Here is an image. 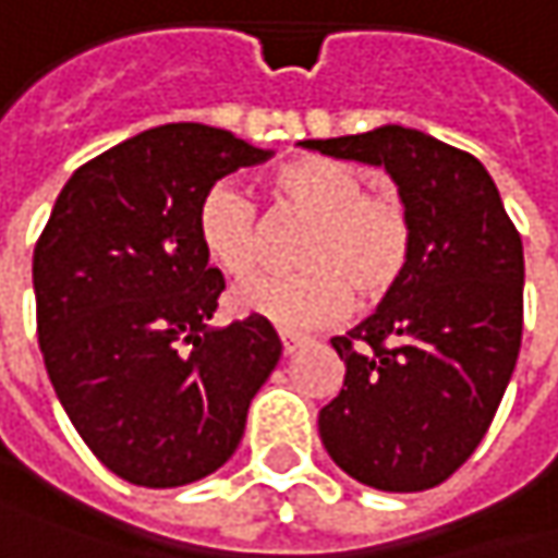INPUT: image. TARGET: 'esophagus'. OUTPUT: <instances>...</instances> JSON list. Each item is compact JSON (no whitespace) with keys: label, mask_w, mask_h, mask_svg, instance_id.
Masks as SVG:
<instances>
[{"label":"esophagus","mask_w":558,"mask_h":558,"mask_svg":"<svg viewBox=\"0 0 558 558\" xmlns=\"http://www.w3.org/2000/svg\"><path fill=\"white\" fill-rule=\"evenodd\" d=\"M279 339H282V352H286V355H292L299 345H304V337H301V333H289V330H282Z\"/></svg>","instance_id":"obj_1"}]
</instances>
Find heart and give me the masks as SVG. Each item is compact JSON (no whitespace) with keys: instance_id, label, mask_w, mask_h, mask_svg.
I'll list each match as a JSON object with an SVG mask.
<instances>
[{"instance_id":"b5f03b06","label":"heart","mask_w":558,"mask_h":558,"mask_svg":"<svg viewBox=\"0 0 558 558\" xmlns=\"http://www.w3.org/2000/svg\"><path fill=\"white\" fill-rule=\"evenodd\" d=\"M269 183L286 209L311 219L299 244L304 269L241 282L228 299L234 314L301 330L339 317L352 289L378 301L400 286L413 257V221L393 190L365 186L359 168L324 155L279 165ZM196 241L225 276L254 272L263 257L254 203L234 183L209 186L196 209Z\"/></svg>"}]
</instances>
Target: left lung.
<instances>
[{"label":"left lung","instance_id":"obj_1","mask_svg":"<svg viewBox=\"0 0 558 558\" xmlns=\"http://www.w3.org/2000/svg\"><path fill=\"white\" fill-rule=\"evenodd\" d=\"M301 145L384 168L413 221L400 286L355 330L330 339L345 378L317 416L320 441L372 489H432L476 451L514 372L521 234L489 171L435 136L387 123Z\"/></svg>","mask_w":558,"mask_h":558}]
</instances>
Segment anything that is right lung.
Masks as SVG:
<instances>
[{
  "instance_id": "right-lung-1",
  "label": "right lung",
  "mask_w": 558,
  "mask_h": 558,
  "mask_svg": "<svg viewBox=\"0 0 558 558\" xmlns=\"http://www.w3.org/2000/svg\"><path fill=\"white\" fill-rule=\"evenodd\" d=\"M269 155L203 123L145 130L69 178L37 241L47 375L126 483L174 489L216 473L282 355L263 317L209 324L225 282L196 241L203 193Z\"/></svg>"
}]
</instances>
